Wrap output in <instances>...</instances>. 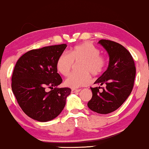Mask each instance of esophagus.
I'll return each mask as SVG.
<instances>
[{
    "label": "esophagus",
    "mask_w": 149,
    "mask_h": 149,
    "mask_svg": "<svg viewBox=\"0 0 149 149\" xmlns=\"http://www.w3.org/2000/svg\"><path fill=\"white\" fill-rule=\"evenodd\" d=\"M80 90H75V89H72L71 92H72V93H76V92H79Z\"/></svg>",
    "instance_id": "1"
}]
</instances>
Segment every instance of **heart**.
<instances>
[{"label": "heart", "instance_id": "obj_1", "mask_svg": "<svg viewBox=\"0 0 149 149\" xmlns=\"http://www.w3.org/2000/svg\"><path fill=\"white\" fill-rule=\"evenodd\" d=\"M73 63L79 64V72L70 76L65 80L64 85L76 89L88 85L91 80L90 74L94 76L102 75L106 69L107 60L100 54V49L96 46L90 42H83L74 46L69 54L62 53L56 62V69L61 75L67 77L73 69Z\"/></svg>", "mask_w": 149, "mask_h": 149}]
</instances>
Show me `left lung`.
<instances>
[{
    "mask_svg": "<svg viewBox=\"0 0 149 149\" xmlns=\"http://www.w3.org/2000/svg\"><path fill=\"white\" fill-rule=\"evenodd\" d=\"M99 43L109 53V64L107 71L95 83L105 87L90 88L92 97L88 106L93 111L107 114L118 109L130 95L136 67L131 54L122 45L105 39L100 40Z\"/></svg>",
    "mask_w": 149,
    "mask_h": 149,
    "instance_id": "obj_1",
    "label": "left lung"
}]
</instances>
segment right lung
<instances>
[{"label": "right lung", "instance_id": "1", "mask_svg": "<svg viewBox=\"0 0 149 149\" xmlns=\"http://www.w3.org/2000/svg\"><path fill=\"white\" fill-rule=\"evenodd\" d=\"M66 46L61 44L31 49L15 64L12 90L22 111L32 119L47 122L64 109L71 90L57 88L62 79L57 73L56 62ZM47 88L51 90L48 92Z\"/></svg>", "mask_w": 149, "mask_h": 149}]
</instances>
